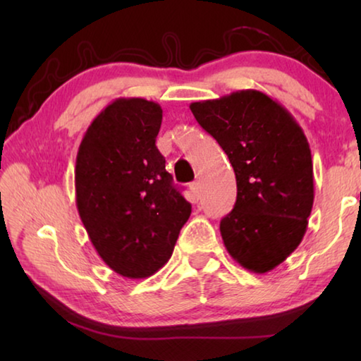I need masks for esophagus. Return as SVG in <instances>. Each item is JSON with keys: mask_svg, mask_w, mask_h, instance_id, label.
I'll list each match as a JSON object with an SVG mask.
<instances>
[{"mask_svg": "<svg viewBox=\"0 0 361 361\" xmlns=\"http://www.w3.org/2000/svg\"><path fill=\"white\" fill-rule=\"evenodd\" d=\"M189 189H191L195 197H200V181L191 183V185H189Z\"/></svg>", "mask_w": 361, "mask_h": 361, "instance_id": "34e87169", "label": "esophagus"}]
</instances>
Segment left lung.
<instances>
[{"mask_svg":"<svg viewBox=\"0 0 361 361\" xmlns=\"http://www.w3.org/2000/svg\"><path fill=\"white\" fill-rule=\"evenodd\" d=\"M189 108L235 173V205L219 223L226 250L248 271H272L301 243L314 205L312 156L301 126L253 89Z\"/></svg>","mask_w":361,"mask_h":361,"instance_id":"left-lung-1","label":"left lung"}]
</instances>
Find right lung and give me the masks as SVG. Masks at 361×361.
<instances>
[{
  "label": "right lung",
  "instance_id": "add662e5",
  "mask_svg": "<svg viewBox=\"0 0 361 361\" xmlns=\"http://www.w3.org/2000/svg\"><path fill=\"white\" fill-rule=\"evenodd\" d=\"M161 122L159 103L121 97L90 122L78 149L79 216L100 258L126 279L166 264L191 215L156 146Z\"/></svg>",
  "mask_w": 361,
  "mask_h": 361
}]
</instances>
